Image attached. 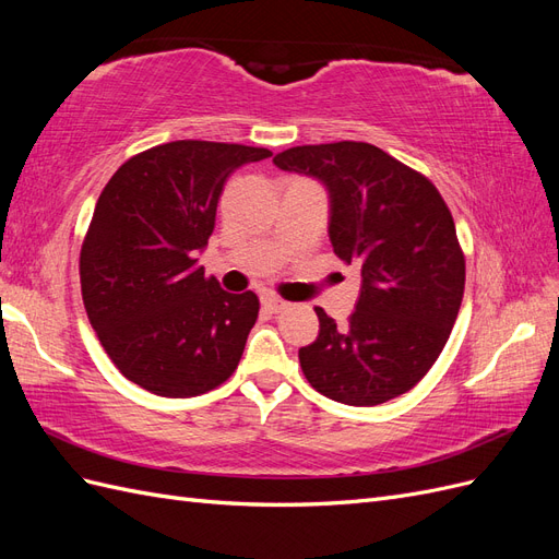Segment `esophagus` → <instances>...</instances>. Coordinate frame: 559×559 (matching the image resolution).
Returning <instances> with one entry per match:
<instances>
[{"label":"esophagus","instance_id":"esophagus-1","mask_svg":"<svg viewBox=\"0 0 559 559\" xmlns=\"http://www.w3.org/2000/svg\"><path fill=\"white\" fill-rule=\"evenodd\" d=\"M261 306H263L265 312L277 314V312H282L286 308V300H282V298L273 296V294H265V296H261Z\"/></svg>","mask_w":559,"mask_h":559}]
</instances>
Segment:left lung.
I'll list each match as a JSON object with an SVG mask.
<instances>
[{"label": "left lung", "mask_w": 559, "mask_h": 559, "mask_svg": "<svg viewBox=\"0 0 559 559\" xmlns=\"http://www.w3.org/2000/svg\"><path fill=\"white\" fill-rule=\"evenodd\" d=\"M273 163L324 183L335 257L361 267L345 326L314 308L319 335L298 349L302 373L347 405L405 394L443 352L464 296V253L445 200L425 175L366 142L294 146Z\"/></svg>", "instance_id": "obj_1"}]
</instances>
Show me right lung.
I'll return each instance as SVG.
<instances>
[{
    "instance_id": "1",
    "label": "right lung",
    "mask_w": 559,
    "mask_h": 559,
    "mask_svg": "<svg viewBox=\"0 0 559 559\" xmlns=\"http://www.w3.org/2000/svg\"><path fill=\"white\" fill-rule=\"evenodd\" d=\"M267 156L179 140L126 160L99 193L79 261L83 306L109 359L146 392L198 396L238 368L259 298L224 292L198 253L226 179Z\"/></svg>"
}]
</instances>
